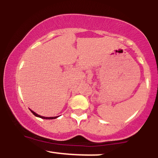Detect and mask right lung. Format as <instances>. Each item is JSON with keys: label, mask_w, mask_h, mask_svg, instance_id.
<instances>
[{"label": "right lung", "mask_w": 158, "mask_h": 158, "mask_svg": "<svg viewBox=\"0 0 158 158\" xmlns=\"http://www.w3.org/2000/svg\"><path fill=\"white\" fill-rule=\"evenodd\" d=\"M30 111L32 112V114H34V115L35 116V117H40V118H42V119H56V118H57L58 117H42V116H41V115H39V114H37L35 113V112H34L33 110H30Z\"/></svg>", "instance_id": "1"}]
</instances>
